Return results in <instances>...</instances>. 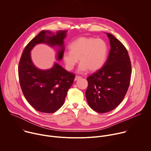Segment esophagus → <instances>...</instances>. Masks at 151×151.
<instances>
[{"label": "esophagus", "mask_w": 151, "mask_h": 151, "mask_svg": "<svg viewBox=\"0 0 151 151\" xmlns=\"http://www.w3.org/2000/svg\"><path fill=\"white\" fill-rule=\"evenodd\" d=\"M81 77V76H75V81H77L78 79H80Z\"/></svg>", "instance_id": "obj_1"}]
</instances>
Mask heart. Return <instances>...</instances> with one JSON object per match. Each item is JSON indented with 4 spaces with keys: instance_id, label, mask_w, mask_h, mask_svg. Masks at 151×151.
<instances>
[{
    "instance_id": "b5f03b06",
    "label": "heart",
    "mask_w": 151,
    "mask_h": 151,
    "mask_svg": "<svg viewBox=\"0 0 151 151\" xmlns=\"http://www.w3.org/2000/svg\"><path fill=\"white\" fill-rule=\"evenodd\" d=\"M70 51L63 55V60L68 70L74 69L79 61H81L78 72H84L90 70L100 69L105 63L107 46L104 40L92 37H80L69 45Z\"/></svg>"
}]
</instances>
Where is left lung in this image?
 <instances>
[{
  "label": "left lung",
  "instance_id": "obj_1",
  "mask_svg": "<svg viewBox=\"0 0 151 151\" xmlns=\"http://www.w3.org/2000/svg\"><path fill=\"white\" fill-rule=\"evenodd\" d=\"M111 50L104 65L87 78L85 93L88 105L99 113L114 109L123 100L130 82L132 64L124 45L107 33Z\"/></svg>",
  "mask_w": 151,
  "mask_h": 151
}]
</instances>
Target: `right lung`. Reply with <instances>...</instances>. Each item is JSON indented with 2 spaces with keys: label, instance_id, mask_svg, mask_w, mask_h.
<instances>
[{
  "label": "right lung",
  "instance_id": "obj_1",
  "mask_svg": "<svg viewBox=\"0 0 151 151\" xmlns=\"http://www.w3.org/2000/svg\"><path fill=\"white\" fill-rule=\"evenodd\" d=\"M67 31H58L56 35L48 30L40 32L25 47L18 65L19 84L29 103L39 112L51 114L63 106L75 75L55 63L52 68L41 70L32 62L30 52L37 44L57 47V60L60 61L64 51V39Z\"/></svg>",
  "mask_w": 151,
  "mask_h": 151
}]
</instances>
